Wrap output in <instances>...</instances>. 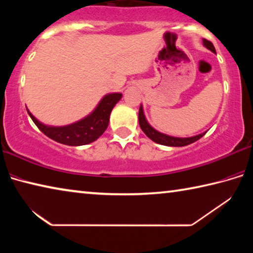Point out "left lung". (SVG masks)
I'll list each match as a JSON object with an SVG mask.
<instances>
[{"mask_svg": "<svg viewBox=\"0 0 253 253\" xmlns=\"http://www.w3.org/2000/svg\"><path fill=\"white\" fill-rule=\"evenodd\" d=\"M203 44L205 48H208L209 50H211L213 53H215V48L212 44L211 41H209L207 39H203ZM138 122H139V126L142 128V130L145 132L148 138H151L153 142H155L157 144L161 145H165V146H173V147H181V146H186V145H190L192 143L196 142V140L200 139L201 137H203L205 135V132H202V134L196 135V136H192V137H185V138H179V137H173V136H169L166 134H162V132L157 131L156 129L149 125L147 123L146 118H145L144 115V110L143 107H139V113H138Z\"/></svg>", "mask_w": 253, "mask_h": 253, "instance_id": "8db88e82", "label": "left lung"}]
</instances>
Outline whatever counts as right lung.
I'll use <instances>...</instances> for the list:
<instances>
[{"mask_svg":"<svg viewBox=\"0 0 253 253\" xmlns=\"http://www.w3.org/2000/svg\"><path fill=\"white\" fill-rule=\"evenodd\" d=\"M122 93H108L100 100L96 109L87 117L79 122L61 127L46 126L40 123L28 110L30 117L37 127L55 142L68 145V146H80V145L90 144L104 134L109 124L110 113L115 105L121 100Z\"/></svg>","mask_w":253,"mask_h":253,"instance_id":"add662e5","label":"right lung"}]
</instances>
